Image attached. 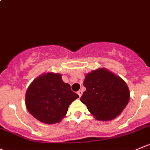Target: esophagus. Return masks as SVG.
<instances>
[{"mask_svg":"<svg viewBox=\"0 0 150 150\" xmlns=\"http://www.w3.org/2000/svg\"><path fill=\"white\" fill-rule=\"evenodd\" d=\"M77 94L79 95V97H81V96H82V91H79L77 92Z\"/></svg>","mask_w":150,"mask_h":150,"instance_id":"34e87169","label":"esophagus"}]
</instances>
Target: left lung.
Listing matches in <instances>:
<instances>
[{
    "label": "left lung",
    "instance_id": "left-lung-1",
    "mask_svg": "<svg viewBox=\"0 0 150 150\" xmlns=\"http://www.w3.org/2000/svg\"><path fill=\"white\" fill-rule=\"evenodd\" d=\"M86 91L80 101L96 119L110 121L120 115L129 102V91L126 82L105 68L85 75Z\"/></svg>",
    "mask_w": 150,
    "mask_h": 150
}]
</instances>
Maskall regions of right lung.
<instances>
[{"instance_id":"1","label":"right lung","mask_w":150,"mask_h":150,"mask_svg":"<svg viewBox=\"0 0 150 150\" xmlns=\"http://www.w3.org/2000/svg\"><path fill=\"white\" fill-rule=\"evenodd\" d=\"M79 96L65 83L62 75L48 72L34 79L25 93V103L31 115L47 125L59 123L69 105Z\"/></svg>"}]
</instances>
